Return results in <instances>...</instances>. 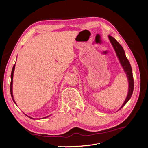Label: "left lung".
I'll return each instance as SVG.
<instances>
[{
  "mask_svg": "<svg viewBox=\"0 0 148 148\" xmlns=\"http://www.w3.org/2000/svg\"><path fill=\"white\" fill-rule=\"evenodd\" d=\"M109 39L110 40L111 44H112V46L115 49L116 53H117V56L119 58L120 63H121V64H122L123 68L124 69V71H125V73H126V74L127 75V78H128V83H129L128 95H127L126 99H125L122 106L120 107V109H121L127 104V102L131 98V97L132 96V94H133V88H134V81H133V73H132V66H131L130 64V62H129L128 60L127 59L126 56H125V51L123 50L122 46H121L120 44L117 41H116V40L112 36H110V35L109 36Z\"/></svg>",
  "mask_w": 148,
  "mask_h": 148,
  "instance_id": "obj_1",
  "label": "left lung"
}]
</instances>
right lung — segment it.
<instances>
[{
    "label": "right lung",
    "instance_id": "1",
    "mask_svg": "<svg viewBox=\"0 0 148 148\" xmlns=\"http://www.w3.org/2000/svg\"><path fill=\"white\" fill-rule=\"evenodd\" d=\"M15 64H14V65H13V69H12V73H11V81H10V94H11V96H12V100H13V101L15 103V100H14V99H13V91H12V85H13V72H14V70H15ZM16 104V103H15ZM26 115V114H25ZM26 116H28V115H26ZM49 116H47V117H44V118H46V117H48ZM28 117H29L30 119H33V118H31V117H29V116H28ZM43 119V118H42Z\"/></svg>",
    "mask_w": 148,
    "mask_h": 148
}]
</instances>
